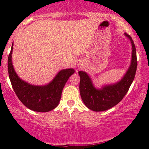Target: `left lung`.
<instances>
[{
	"instance_id": "8db88e82",
	"label": "left lung",
	"mask_w": 149,
	"mask_h": 149,
	"mask_svg": "<svg viewBox=\"0 0 149 149\" xmlns=\"http://www.w3.org/2000/svg\"><path fill=\"white\" fill-rule=\"evenodd\" d=\"M125 35L130 40L132 47L131 64L123 78L116 84L105 85L100 90L92 85L90 76L84 71H79L80 93L82 100L88 109L95 111H104L113 107L123 99L134 80L137 67L136 47L132 38L127 33Z\"/></svg>"
}]
</instances>
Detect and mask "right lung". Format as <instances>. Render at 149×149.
Segmentation results:
<instances>
[{"label":"right lung","mask_w":149,"mask_h":149,"mask_svg":"<svg viewBox=\"0 0 149 149\" xmlns=\"http://www.w3.org/2000/svg\"><path fill=\"white\" fill-rule=\"evenodd\" d=\"M11 51L8 56V69L13 90L19 100L25 107L37 112H47L55 109L59 104L61 92L66 81L75 72L74 69H63L57 73L49 84L36 86L26 83L19 78L12 63Z\"/></svg>","instance_id":"add662e5"}]
</instances>
